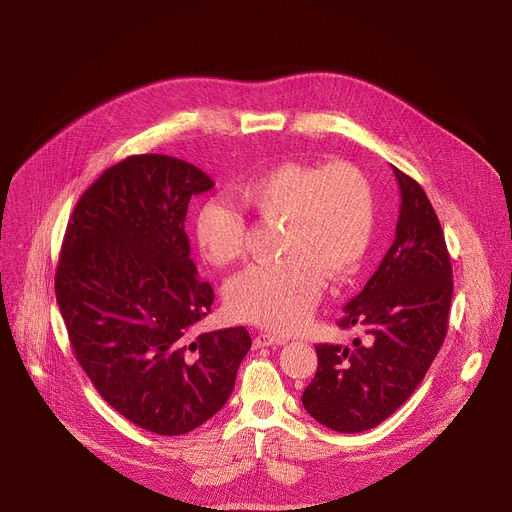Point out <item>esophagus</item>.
Wrapping results in <instances>:
<instances>
[{"label":"esophagus","instance_id":"obj_1","mask_svg":"<svg viewBox=\"0 0 512 512\" xmlns=\"http://www.w3.org/2000/svg\"><path fill=\"white\" fill-rule=\"evenodd\" d=\"M279 344H285L283 338L275 336V334H269V332H259L253 340V346L255 348H265V346H279Z\"/></svg>","mask_w":512,"mask_h":512}]
</instances>
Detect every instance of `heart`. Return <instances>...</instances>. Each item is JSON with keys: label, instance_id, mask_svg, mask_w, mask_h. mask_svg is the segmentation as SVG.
I'll use <instances>...</instances> for the list:
<instances>
[{"label": "heart", "instance_id": "1", "mask_svg": "<svg viewBox=\"0 0 512 512\" xmlns=\"http://www.w3.org/2000/svg\"><path fill=\"white\" fill-rule=\"evenodd\" d=\"M241 198L265 223H283L275 263L251 265L225 287L229 310L245 322L296 332L310 320L326 277L346 281L367 259L377 204L369 178L350 162H283L241 188ZM247 221L223 198L206 200L194 218V237L212 265L245 255Z\"/></svg>", "mask_w": 512, "mask_h": 512}]
</instances>
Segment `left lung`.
I'll use <instances>...</instances> for the list:
<instances>
[{
  "instance_id": "8db88e82",
  "label": "left lung",
  "mask_w": 512,
  "mask_h": 512,
  "mask_svg": "<svg viewBox=\"0 0 512 512\" xmlns=\"http://www.w3.org/2000/svg\"><path fill=\"white\" fill-rule=\"evenodd\" d=\"M393 174L401 190L395 241L338 320L362 340L318 344V371L302 395L306 411L340 433L373 429L393 415L448 332L454 281L442 225L423 188L395 166Z\"/></svg>"
}]
</instances>
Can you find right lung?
Wrapping results in <instances>:
<instances>
[{
  "mask_svg": "<svg viewBox=\"0 0 512 512\" xmlns=\"http://www.w3.org/2000/svg\"><path fill=\"white\" fill-rule=\"evenodd\" d=\"M214 182L162 154L105 170L68 221L54 289L70 346L125 419L182 435L221 411L251 348L243 326L194 334L214 291L190 259V198Z\"/></svg>",
  "mask_w": 512,
  "mask_h": 512,
  "instance_id": "1",
  "label": "right lung"
}]
</instances>
